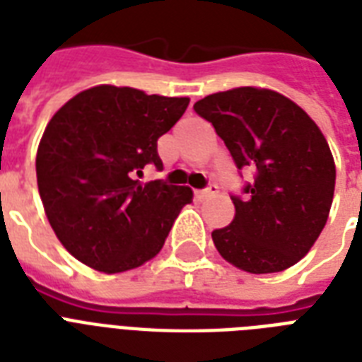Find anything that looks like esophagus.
I'll return each instance as SVG.
<instances>
[{
  "instance_id": "34e87169",
  "label": "esophagus",
  "mask_w": 362,
  "mask_h": 362,
  "mask_svg": "<svg viewBox=\"0 0 362 362\" xmlns=\"http://www.w3.org/2000/svg\"><path fill=\"white\" fill-rule=\"evenodd\" d=\"M216 193H218V186H216V184H210L206 189H201V192H197V197L199 199H209V197H214Z\"/></svg>"
}]
</instances>
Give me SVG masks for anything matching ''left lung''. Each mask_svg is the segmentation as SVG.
<instances>
[{"label":"left lung","instance_id":"left-lung-1","mask_svg":"<svg viewBox=\"0 0 362 362\" xmlns=\"http://www.w3.org/2000/svg\"><path fill=\"white\" fill-rule=\"evenodd\" d=\"M214 125L238 169L255 178L231 197V226L212 231L216 250L250 274L281 272L312 250L331 212L337 167L329 142L297 103L269 88L242 86L193 105Z\"/></svg>","mask_w":362,"mask_h":362}]
</instances>
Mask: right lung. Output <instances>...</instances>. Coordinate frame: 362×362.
<instances>
[{
  "label": "right lung",
  "mask_w": 362,
  "mask_h": 362,
  "mask_svg": "<svg viewBox=\"0 0 362 362\" xmlns=\"http://www.w3.org/2000/svg\"><path fill=\"white\" fill-rule=\"evenodd\" d=\"M187 98L99 84L76 93L47 124L35 169L45 214L64 247L105 274L136 269L161 252L187 186L141 184L163 167L158 139L180 120Z\"/></svg>",
  "instance_id": "add662e5"
}]
</instances>
